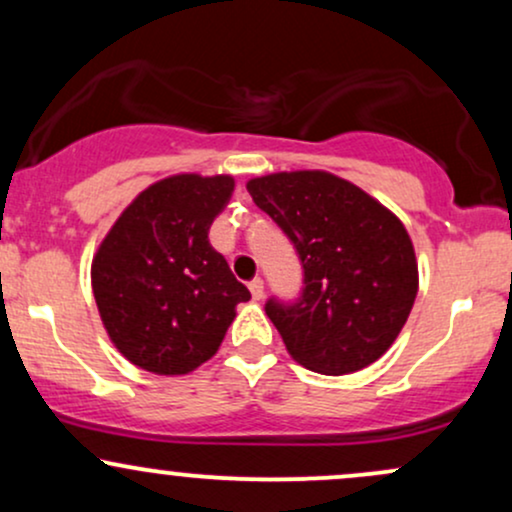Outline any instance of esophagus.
<instances>
[{
	"label": "esophagus",
	"instance_id": "obj_1",
	"mask_svg": "<svg viewBox=\"0 0 512 512\" xmlns=\"http://www.w3.org/2000/svg\"><path fill=\"white\" fill-rule=\"evenodd\" d=\"M248 286H250L252 298H255V301H260V298L264 296V281L260 279V276H255V279H252Z\"/></svg>",
	"mask_w": 512,
	"mask_h": 512
}]
</instances>
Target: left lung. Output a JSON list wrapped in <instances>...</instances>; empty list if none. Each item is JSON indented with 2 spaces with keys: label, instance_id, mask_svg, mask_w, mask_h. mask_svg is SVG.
I'll use <instances>...</instances> for the list:
<instances>
[{
  "label": "left lung",
  "instance_id": "obj_1",
  "mask_svg": "<svg viewBox=\"0 0 512 512\" xmlns=\"http://www.w3.org/2000/svg\"><path fill=\"white\" fill-rule=\"evenodd\" d=\"M252 202L296 248L303 289L264 313L289 354L325 375L354 373L390 349L419 291L407 228L361 187L322 170L248 182Z\"/></svg>",
  "mask_w": 512,
  "mask_h": 512
}]
</instances>
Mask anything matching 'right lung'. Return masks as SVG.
I'll return each mask as SVG.
<instances>
[{"instance_id":"obj_1","label":"right lung","mask_w":512,"mask_h":512,"mask_svg":"<svg viewBox=\"0 0 512 512\" xmlns=\"http://www.w3.org/2000/svg\"><path fill=\"white\" fill-rule=\"evenodd\" d=\"M233 178L173 175L134 199L91 267L98 313L120 354L156 375H185L216 354L250 291L209 243Z\"/></svg>"}]
</instances>
